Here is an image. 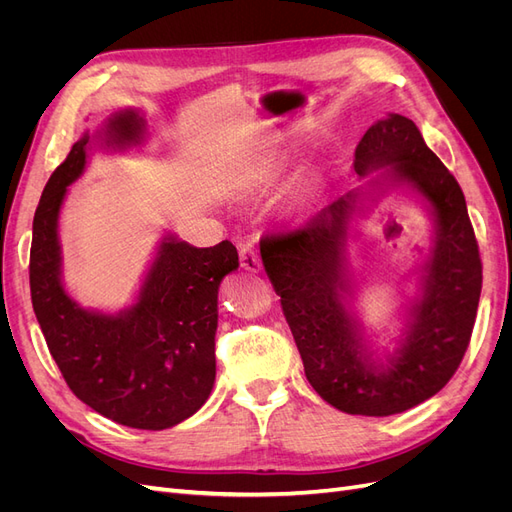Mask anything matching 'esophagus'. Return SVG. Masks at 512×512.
Masks as SVG:
<instances>
[{"label": "esophagus", "mask_w": 512, "mask_h": 512, "mask_svg": "<svg viewBox=\"0 0 512 512\" xmlns=\"http://www.w3.org/2000/svg\"><path fill=\"white\" fill-rule=\"evenodd\" d=\"M239 258H241V267H243L245 271L258 273V271L262 269L260 254H258V250H256V245H252V243H243V245H241Z\"/></svg>", "instance_id": "esophagus-1"}]
</instances>
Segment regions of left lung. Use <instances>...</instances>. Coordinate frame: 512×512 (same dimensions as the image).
Instances as JSON below:
<instances>
[{
  "label": "left lung",
  "mask_w": 512,
  "mask_h": 512,
  "mask_svg": "<svg viewBox=\"0 0 512 512\" xmlns=\"http://www.w3.org/2000/svg\"><path fill=\"white\" fill-rule=\"evenodd\" d=\"M423 194L436 241L423 275V297L410 307L406 339L378 371L342 301L350 294L342 247L363 190H352L303 226L260 239V258L301 352L314 391L337 410L361 416L406 412L453 378L470 346L483 288V262L457 179L433 153L414 121L389 115L354 151V170Z\"/></svg>",
  "instance_id": "8db88e82"
}]
</instances>
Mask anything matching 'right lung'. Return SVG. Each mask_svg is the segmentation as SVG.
Returning a JSON list of instances; mask_svg holds the SVG:
<instances>
[{
    "mask_svg": "<svg viewBox=\"0 0 512 512\" xmlns=\"http://www.w3.org/2000/svg\"><path fill=\"white\" fill-rule=\"evenodd\" d=\"M143 119L111 117L106 145L138 143ZM89 134L74 143L42 192L29 252L32 303L61 376L83 404L111 421L160 431L205 404L215 380L218 288L239 267L237 247L222 241L194 247L166 237L138 301L117 316L89 312L61 286L59 207L83 173Z\"/></svg>",
    "mask_w": 512,
    "mask_h": 512,
    "instance_id": "right-lung-1",
    "label": "right lung"
}]
</instances>
